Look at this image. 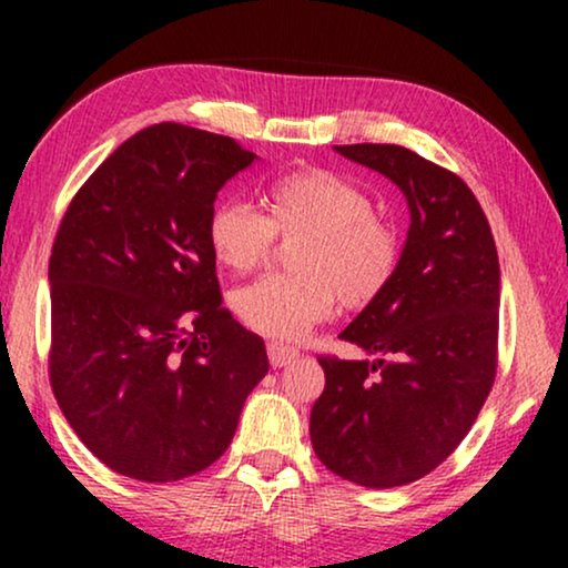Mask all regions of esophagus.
I'll return each instance as SVG.
<instances>
[{
	"label": "esophagus",
	"instance_id": "obj_1",
	"mask_svg": "<svg viewBox=\"0 0 568 568\" xmlns=\"http://www.w3.org/2000/svg\"><path fill=\"white\" fill-rule=\"evenodd\" d=\"M300 356L297 348H290L284 344H268V362L271 367H286V364L294 362Z\"/></svg>",
	"mask_w": 568,
	"mask_h": 568
}]
</instances>
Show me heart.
Instances as JSON below:
<instances>
[{
	"instance_id": "heart-1",
	"label": "heart",
	"mask_w": 568,
	"mask_h": 568,
	"mask_svg": "<svg viewBox=\"0 0 568 568\" xmlns=\"http://www.w3.org/2000/svg\"><path fill=\"white\" fill-rule=\"evenodd\" d=\"M268 212L243 199L212 209L206 237L230 271L258 268L276 235L305 237L294 255L297 276H263L232 294V310L247 328L274 341H297L325 321L338 297L348 307L375 302L400 263V237L377 220L367 191L331 173L302 170L271 185Z\"/></svg>"
}]
</instances>
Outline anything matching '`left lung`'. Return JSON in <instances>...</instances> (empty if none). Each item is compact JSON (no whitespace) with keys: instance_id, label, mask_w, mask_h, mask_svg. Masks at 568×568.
Returning <instances> with one entry per match:
<instances>
[{"instance_id":"left-lung-1","label":"left lung","mask_w":568,"mask_h":568,"mask_svg":"<svg viewBox=\"0 0 568 568\" xmlns=\"http://www.w3.org/2000/svg\"><path fill=\"white\" fill-rule=\"evenodd\" d=\"M333 150L398 185L410 224L393 282L338 336L367 356L317 359L325 390L310 439L325 468L352 484L406 486L455 453L491 390L499 255L455 173L398 144Z\"/></svg>"}]
</instances>
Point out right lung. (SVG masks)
<instances>
[{"label": "right lung", "instance_id": "right-lung-1", "mask_svg": "<svg viewBox=\"0 0 568 568\" xmlns=\"http://www.w3.org/2000/svg\"><path fill=\"white\" fill-rule=\"evenodd\" d=\"M255 158L235 139L158 123L126 139L53 240L51 387L84 447L168 484L220 460L266 377L263 338L222 307L206 222Z\"/></svg>", "mask_w": 568, "mask_h": 568}]
</instances>
